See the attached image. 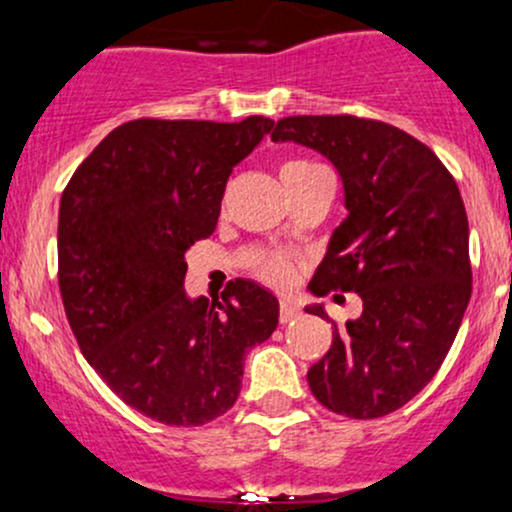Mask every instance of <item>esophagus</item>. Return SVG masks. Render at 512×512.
<instances>
[{"mask_svg": "<svg viewBox=\"0 0 512 512\" xmlns=\"http://www.w3.org/2000/svg\"><path fill=\"white\" fill-rule=\"evenodd\" d=\"M299 316H301L299 306H294V303H289V301H282V306H279V323L286 325Z\"/></svg>", "mask_w": 512, "mask_h": 512, "instance_id": "1", "label": "esophagus"}]
</instances>
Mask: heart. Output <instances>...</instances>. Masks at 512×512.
<instances>
[{
    "label": "heart",
    "instance_id": "b5f03b06",
    "mask_svg": "<svg viewBox=\"0 0 512 512\" xmlns=\"http://www.w3.org/2000/svg\"><path fill=\"white\" fill-rule=\"evenodd\" d=\"M299 167H308V162H286L282 172L299 170ZM296 274H299V262L291 260V257L286 255H267L257 262V277H260L262 282H267L269 286H274V289H286V286L294 284Z\"/></svg>",
    "mask_w": 512,
    "mask_h": 512
}]
</instances>
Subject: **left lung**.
Masks as SVG:
<instances>
[{
  "instance_id": "left-lung-1",
  "label": "left lung",
  "mask_w": 512,
  "mask_h": 512,
  "mask_svg": "<svg viewBox=\"0 0 512 512\" xmlns=\"http://www.w3.org/2000/svg\"><path fill=\"white\" fill-rule=\"evenodd\" d=\"M272 140L306 145L338 170L347 218L308 289L362 299L359 318L333 328L308 386L347 418L398 411L445 362L471 296L469 221L457 182L428 145L381 121L289 116L272 126ZM306 313L328 318L323 303Z\"/></svg>"
}]
</instances>
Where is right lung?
<instances>
[{"label":"right lung","instance_id":"right-lung-1","mask_svg":"<svg viewBox=\"0 0 512 512\" xmlns=\"http://www.w3.org/2000/svg\"><path fill=\"white\" fill-rule=\"evenodd\" d=\"M274 121L138 119L114 128L60 199L58 282L84 359L126 406L192 428L238 401L245 352L279 323L265 286L223 303L184 291L187 250L218 223L226 182Z\"/></svg>","mask_w":512,"mask_h":512}]
</instances>
